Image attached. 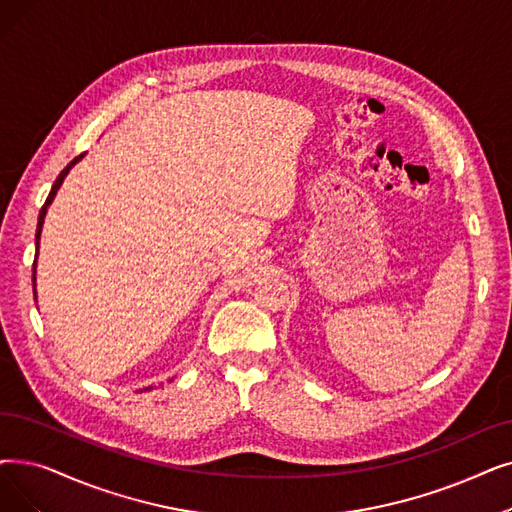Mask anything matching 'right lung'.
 I'll list each match as a JSON object with an SVG mask.
<instances>
[{"mask_svg": "<svg viewBox=\"0 0 512 512\" xmlns=\"http://www.w3.org/2000/svg\"><path fill=\"white\" fill-rule=\"evenodd\" d=\"M83 159V154H79V157H75L69 165H66L62 171H60V175L56 177V182H54V186H52V190H50V194H48V198H46V203H43V207H41V211H39V219H37V234H35V247H37V253H39V240H41V228H43V219H46V213H48V207L52 205V201H54V196H56V192H58V188L62 186V182H64V177L69 175V171L79 163ZM37 253H35V261H37ZM33 295H35V299H37V293H35V263H33ZM152 387H146L144 391H150ZM142 391V389H140Z\"/></svg>", "mask_w": 512, "mask_h": 512, "instance_id": "add662e5", "label": "right lung"}]
</instances>
